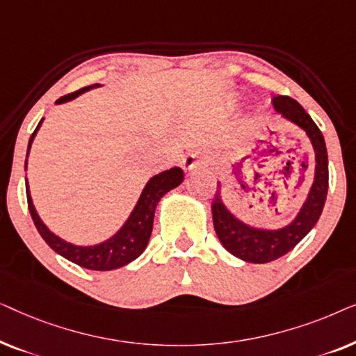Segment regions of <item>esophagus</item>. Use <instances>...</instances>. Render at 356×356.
I'll use <instances>...</instances> for the list:
<instances>
[{
  "instance_id": "34e87169",
  "label": "esophagus",
  "mask_w": 356,
  "mask_h": 356,
  "mask_svg": "<svg viewBox=\"0 0 356 356\" xmlns=\"http://www.w3.org/2000/svg\"><path fill=\"white\" fill-rule=\"evenodd\" d=\"M206 159L199 152H189L186 157L181 160V168L184 172H194V170H201L206 167Z\"/></svg>"
}]
</instances>
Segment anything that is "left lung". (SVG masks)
Here are the masks:
<instances>
[{"label":"left lung","mask_w":356,"mask_h":356,"mask_svg":"<svg viewBox=\"0 0 356 356\" xmlns=\"http://www.w3.org/2000/svg\"><path fill=\"white\" fill-rule=\"evenodd\" d=\"M272 105L282 118L296 124L308 136L314 150V178L298 213L293 220L280 228L254 227L243 222L223 202L222 183H217V193L212 202V220L218 240L228 252L252 264H266L293 250L318 223L329 188L327 149L323 133L303 106L290 97H274Z\"/></svg>","instance_id":"left-lung-1"}]
</instances>
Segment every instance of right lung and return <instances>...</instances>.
I'll use <instances>...</instances> for the list:
<instances>
[{
	"instance_id": "obj_1",
	"label": "right lung",
	"mask_w": 356,
	"mask_h": 356,
	"mask_svg": "<svg viewBox=\"0 0 356 356\" xmlns=\"http://www.w3.org/2000/svg\"><path fill=\"white\" fill-rule=\"evenodd\" d=\"M102 84H94L87 86L84 89L74 92V94L65 95L61 99L56 100V105L66 104V102L74 100L76 97L84 94V92H89L92 89H99ZM43 123V118L40 123L33 131V134L29 139L27 145V157L29 152H31L32 143L35 139V136L40 129ZM24 168L27 170V159ZM184 173L181 168L173 167L170 170H165V172L154 175L152 178L145 183V186L140 193V196L136 202L133 212L129 213V217L126 218V222L121 225V228L115 235H111L106 240L95 243V245H74V243H70L63 240L61 236H58L53 233L50 228H48L40 216L37 213V209L33 206L32 196H31V188H29V181L26 178V194H27V204H29V212H31L32 220L35 223L38 233L45 240L48 246L51 248L53 251L58 252V254L65 257V259L74 262V264L84 267V269L90 270H113L120 269L129 262L143 254L145 248H147L150 233H152L154 227V216L155 209H157L160 199H162L168 191H172L179 184L183 183Z\"/></svg>"
}]
</instances>
